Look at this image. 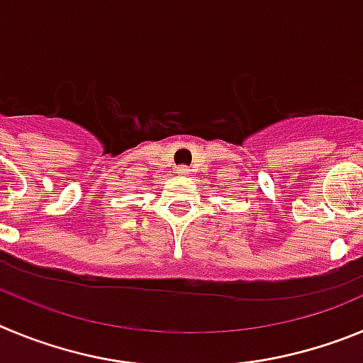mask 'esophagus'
<instances>
[{
	"instance_id": "1",
	"label": "esophagus",
	"mask_w": 363,
	"mask_h": 363,
	"mask_svg": "<svg viewBox=\"0 0 363 363\" xmlns=\"http://www.w3.org/2000/svg\"><path fill=\"white\" fill-rule=\"evenodd\" d=\"M186 174H188L186 166H177V175H186Z\"/></svg>"
}]
</instances>
